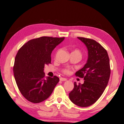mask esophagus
Returning <instances> with one entry per match:
<instances>
[{
    "label": "esophagus",
    "mask_w": 124,
    "mask_h": 124,
    "mask_svg": "<svg viewBox=\"0 0 124 124\" xmlns=\"http://www.w3.org/2000/svg\"><path fill=\"white\" fill-rule=\"evenodd\" d=\"M67 79L66 78H60V81H67Z\"/></svg>",
    "instance_id": "esophagus-1"
}]
</instances>
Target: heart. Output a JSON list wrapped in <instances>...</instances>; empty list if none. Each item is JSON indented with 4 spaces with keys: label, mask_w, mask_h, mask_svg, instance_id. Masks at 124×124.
Here are the masks:
<instances>
[{
    "label": "heart",
    "mask_w": 124,
    "mask_h": 124,
    "mask_svg": "<svg viewBox=\"0 0 124 124\" xmlns=\"http://www.w3.org/2000/svg\"><path fill=\"white\" fill-rule=\"evenodd\" d=\"M72 53H77V54H79L81 56V55H82V54H81V52L79 50V49H75V50H74L73 52H72ZM63 72L64 74H70L71 71L69 68H65V69H64L63 70Z\"/></svg>",
    "instance_id": "b5f03b06"
}]
</instances>
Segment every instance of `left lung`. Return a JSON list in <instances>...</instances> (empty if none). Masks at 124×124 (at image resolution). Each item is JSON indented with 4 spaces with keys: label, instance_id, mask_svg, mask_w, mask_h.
<instances>
[{
    "label": "left lung",
    "instance_id": "obj_1",
    "mask_svg": "<svg viewBox=\"0 0 124 124\" xmlns=\"http://www.w3.org/2000/svg\"><path fill=\"white\" fill-rule=\"evenodd\" d=\"M86 46L88 59L86 63L75 75L84 78V83L77 85L69 93L70 99L79 107L92 105L97 101L108 84L110 76V60L107 51L93 39L78 37Z\"/></svg>",
    "mask_w": 124,
    "mask_h": 124
}]
</instances>
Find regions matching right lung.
<instances>
[{
    "label": "right lung",
    "mask_w": 124,
    "mask_h": 124,
    "mask_svg": "<svg viewBox=\"0 0 124 124\" xmlns=\"http://www.w3.org/2000/svg\"><path fill=\"white\" fill-rule=\"evenodd\" d=\"M64 37L42 36L33 39L19 49L13 67L14 78L19 91L33 103L44 101L51 95L59 81L57 77L45 79V65L51 63V53Z\"/></svg>",
    "instance_id": "right-lung-1"
}]
</instances>
